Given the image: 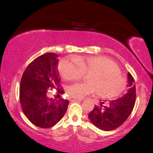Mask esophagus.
Segmentation results:
<instances>
[{
  "label": "esophagus",
  "mask_w": 153,
  "mask_h": 153,
  "mask_svg": "<svg viewBox=\"0 0 153 153\" xmlns=\"http://www.w3.org/2000/svg\"><path fill=\"white\" fill-rule=\"evenodd\" d=\"M70 100L72 102L74 101H82V99H77V98H74V97H70Z\"/></svg>",
  "instance_id": "esophagus-1"
}]
</instances>
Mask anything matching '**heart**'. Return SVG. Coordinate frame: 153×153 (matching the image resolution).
<instances>
[{"mask_svg":"<svg viewBox=\"0 0 153 153\" xmlns=\"http://www.w3.org/2000/svg\"><path fill=\"white\" fill-rule=\"evenodd\" d=\"M58 70L65 80L76 81L84 74L88 83H77L67 88L70 97L81 99L95 93L102 98L117 97L124 91L127 81L120 69L109 58L104 56H79L61 60Z\"/></svg>","mask_w":153,"mask_h":153,"instance_id":"obj_1","label":"heart"}]
</instances>
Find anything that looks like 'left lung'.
I'll return each instance as SVG.
<instances>
[{
    "label": "left lung",
    "instance_id": "obj_1",
    "mask_svg": "<svg viewBox=\"0 0 153 153\" xmlns=\"http://www.w3.org/2000/svg\"><path fill=\"white\" fill-rule=\"evenodd\" d=\"M129 89L127 93L118 99L112 100L106 106L104 102L100 106H95L88 114L93 124L102 130L111 131L116 129L125 122L132 111L136 100L135 81L130 73H128Z\"/></svg>",
    "mask_w": 153,
    "mask_h": 153
}]
</instances>
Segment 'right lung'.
<instances>
[{"label": "right lung", "instance_id": "right-lung-1", "mask_svg": "<svg viewBox=\"0 0 153 153\" xmlns=\"http://www.w3.org/2000/svg\"><path fill=\"white\" fill-rule=\"evenodd\" d=\"M58 55L43 54L28 65L20 83V103L26 118L41 128H49L61 120L69 101L53 99L48 90L56 88L58 96L64 93L58 71ZM56 97V95H55Z\"/></svg>", "mask_w": 153, "mask_h": 153}]
</instances>
